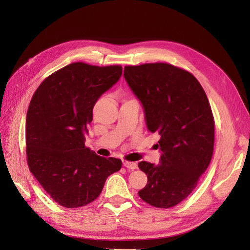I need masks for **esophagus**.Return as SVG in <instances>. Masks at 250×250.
I'll use <instances>...</instances> for the list:
<instances>
[{
    "instance_id": "obj_1",
    "label": "esophagus",
    "mask_w": 250,
    "mask_h": 250,
    "mask_svg": "<svg viewBox=\"0 0 250 250\" xmlns=\"http://www.w3.org/2000/svg\"><path fill=\"white\" fill-rule=\"evenodd\" d=\"M123 165L125 166V167H126L128 170H135V169L138 168L137 163H133V162L124 161V162H123Z\"/></svg>"
}]
</instances>
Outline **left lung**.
Returning a JSON list of instances; mask_svg holds the SVG:
<instances>
[{
    "instance_id": "obj_1",
    "label": "left lung",
    "mask_w": 250,
    "mask_h": 250,
    "mask_svg": "<svg viewBox=\"0 0 250 250\" xmlns=\"http://www.w3.org/2000/svg\"><path fill=\"white\" fill-rule=\"evenodd\" d=\"M124 78L142 104L148 130L161 135L160 164L139 163L148 183L138 194L150 206L172 208L192 193L213 155L208 97L191 73L168 63L128 65Z\"/></svg>"
}]
</instances>
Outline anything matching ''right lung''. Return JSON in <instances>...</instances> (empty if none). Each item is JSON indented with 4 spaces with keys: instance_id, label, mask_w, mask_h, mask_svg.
<instances>
[{
    "instance_id": "add662e5",
    "label": "right lung",
    "mask_w": 250,
    "mask_h": 250,
    "mask_svg": "<svg viewBox=\"0 0 250 250\" xmlns=\"http://www.w3.org/2000/svg\"><path fill=\"white\" fill-rule=\"evenodd\" d=\"M122 76V66L74 62L53 73L35 90L26 119L29 169L51 198L67 208L86 206L102 192L119 158L84 146L96 102Z\"/></svg>"
}]
</instances>
